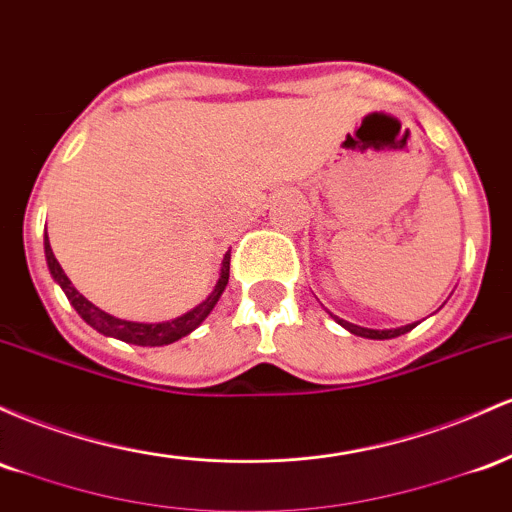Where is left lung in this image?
Returning <instances> with one entry per match:
<instances>
[{
  "instance_id": "1",
  "label": "left lung",
  "mask_w": 512,
  "mask_h": 512,
  "mask_svg": "<svg viewBox=\"0 0 512 512\" xmlns=\"http://www.w3.org/2000/svg\"><path fill=\"white\" fill-rule=\"evenodd\" d=\"M336 321L341 326H346V329L350 331V333H355V336H365V338H394V336H401V333H406V331H411L413 326L418 324H409V326H401V329H387V331H377V329H363V326H355V324H350V321H343V319H338L336 317Z\"/></svg>"
}]
</instances>
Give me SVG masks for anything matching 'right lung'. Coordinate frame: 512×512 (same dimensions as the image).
<instances>
[{
    "label": "right lung",
    "instance_id": "add662e5",
    "mask_svg": "<svg viewBox=\"0 0 512 512\" xmlns=\"http://www.w3.org/2000/svg\"><path fill=\"white\" fill-rule=\"evenodd\" d=\"M45 258H48V268L50 273H53V278L60 283L62 290H65L67 300L72 302V307L77 309L79 317H82L86 324H91L96 331L106 333V336L120 338V341L125 343H135V346H166V343L179 341V338L188 336L193 329H198V326L205 321V317L212 312V307H215L217 300H220V295L225 292L227 280H229V251H227L225 261H222L220 280H217L215 290L210 292L208 300L200 302L198 307L174 321H164V324H137V321L111 317V314H106L103 309L94 307L86 297L79 295L77 287L70 283V278H67L65 271L60 268V263H57L53 249H50L48 234H45Z\"/></svg>",
    "mask_w": 512,
    "mask_h": 512
}]
</instances>
